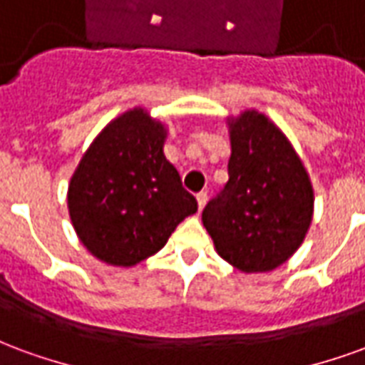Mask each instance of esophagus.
Listing matches in <instances>:
<instances>
[{
    "label": "esophagus",
    "instance_id": "obj_1",
    "mask_svg": "<svg viewBox=\"0 0 365 365\" xmlns=\"http://www.w3.org/2000/svg\"><path fill=\"white\" fill-rule=\"evenodd\" d=\"M205 203H207V191H199L197 193L199 209H203V207H205Z\"/></svg>",
    "mask_w": 365,
    "mask_h": 365
}]
</instances>
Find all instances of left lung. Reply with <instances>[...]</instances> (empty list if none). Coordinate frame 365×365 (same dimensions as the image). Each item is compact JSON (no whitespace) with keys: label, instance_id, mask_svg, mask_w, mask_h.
Masks as SVG:
<instances>
[{"label":"left lung","instance_id":"left-lung-1","mask_svg":"<svg viewBox=\"0 0 365 365\" xmlns=\"http://www.w3.org/2000/svg\"><path fill=\"white\" fill-rule=\"evenodd\" d=\"M229 182L201 219L221 258L242 272H269L297 250L313 219V187L274 123L254 111L230 125Z\"/></svg>","mask_w":365,"mask_h":365}]
</instances>
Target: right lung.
Listing matches in <instances>:
<instances>
[{
    "mask_svg": "<svg viewBox=\"0 0 365 365\" xmlns=\"http://www.w3.org/2000/svg\"><path fill=\"white\" fill-rule=\"evenodd\" d=\"M162 144L164 127L135 109L103 128L76 170L68 190L70 219L99 260L135 266L197 211Z\"/></svg>",
    "mask_w": 365,
    "mask_h": 365,
    "instance_id": "obj_1",
    "label": "right lung"
}]
</instances>
